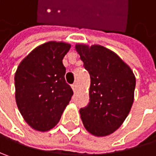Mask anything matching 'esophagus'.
Here are the masks:
<instances>
[{
    "label": "esophagus",
    "instance_id": "34e87169",
    "mask_svg": "<svg viewBox=\"0 0 156 156\" xmlns=\"http://www.w3.org/2000/svg\"><path fill=\"white\" fill-rule=\"evenodd\" d=\"M71 87H72V89H73V91L75 92L77 89H78V85L75 83V84H73V85H71Z\"/></svg>",
    "mask_w": 156,
    "mask_h": 156
}]
</instances>
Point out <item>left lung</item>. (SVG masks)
<instances>
[{
  "label": "left lung",
  "mask_w": 156,
  "mask_h": 156,
  "mask_svg": "<svg viewBox=\"0 0 156 156\" xmlns=\"http://www.w3.org/2000/svg\"><path fill=\"white\" fill-rule=\"evenodd\" d=\"M76 50L90 75L89 103L79 110L86 129L105 136L118 129L134 102L136 78L128 64L98 44H78Z\"/></svg>",
  "instance_id": "8db88e82"
}]
</instances>
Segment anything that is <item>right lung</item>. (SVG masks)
<instances>
[{"mask_svg": "<svg viewBox=\"0 0 156 156\" xmlns=\"http://www.w3.org/2000/svg\"><path fill=\"white\" fill-rule=\"evenodd\" d=\"M70 44L51 41L33 50L15 73V97L26 122L38 131L57 125L73 91L65 81L62 63Z\"/></svg>", "mask_w": 156, "mask_h": 156, "instance_id": "right-lung-1", "label": "right lung"}]
</instances>
